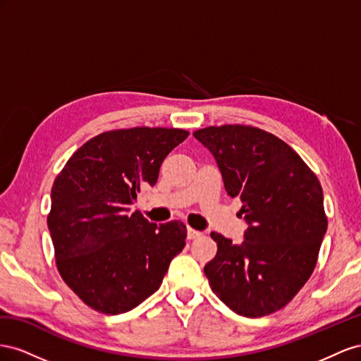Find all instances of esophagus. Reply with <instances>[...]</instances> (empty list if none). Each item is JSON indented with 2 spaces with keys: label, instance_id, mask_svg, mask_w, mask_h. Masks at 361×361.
<instances>
[{
  "label": "esophagus",
  "instance_id": "esophagus-1",
  "mask_svg": "<svg viewBox=\"0 0 361 361\" xmlns=\"http://www.w3.org/2000/svg\"><path fill=\"white\" fill-rule=\"evenodd\" d=\"M200 235H201V233L200 231H197V230H193V228H190V226H189V228H188V239H197V238H200Z\"/></svg>",
  "mask_w": 361,
  "mask_h": 361
}]
</instances>
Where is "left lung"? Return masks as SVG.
Instances as JSON below:
<instances>
[{
  "label": "left lung",
  "mask_w": 361,
  "mask_h": 361,
  "mask_svg": "<svg viewBox=\"0 0 361 361\" xmlns=\"http://www.w3.org/2000/svg\"><path fill=\"white\" fill-rule=\"evenodd\" d=\"M218 163L224 186L240 198L248 224L240 243L212 233L214 259L204 266L213 293L234 313L262 317L289 304L313 274L326 233L324 192L287 145L250 126L193 133Z\"/></svg>",
  "instance_id": "1"
}]
</instances>
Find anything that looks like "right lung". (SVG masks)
Masks as SVG:
<instances>
[{"instance_id":"right-lung-1","label":"right lung","mask_w":361,"mask_h":361,"mask_svg":"<svg viewBox=\"0 0 361 361\" xmlns=\"http://www.w3.org/2000/svg\"><path fill=\"white\" fill-rule=\"evenodd\" d=\"M188 136L186 130L160 127L101 133L56 177L48 214L56 264L94 310H133L159 290L186 245L183 222L157 225L130 207L143 186L157 183L163 160Z\"/></svg>"}]
</instances>
